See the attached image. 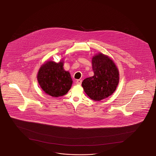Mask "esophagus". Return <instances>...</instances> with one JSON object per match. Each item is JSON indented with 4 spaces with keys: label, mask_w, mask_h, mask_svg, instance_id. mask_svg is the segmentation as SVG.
<instances>
[{
    "label": "esophagus",
    "mask_w": 156,
    "mask_h": 156,
    "mask_svg": "<svg viewBox=\"0 0 156 156\" xmlns=\"http://www.w3.org/2000/svg\"><path fill=\"white\" fill-rule=\"evenodd\" d=\"M82 83V80H78L77 81H76V84L77 85H81Z\"/></svg>",
    "instance_id": "obj_1"
}]
</instances>
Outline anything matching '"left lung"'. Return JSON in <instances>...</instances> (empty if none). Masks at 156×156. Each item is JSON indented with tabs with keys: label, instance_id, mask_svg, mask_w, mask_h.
I'll use <instances>...</instances> for the list:
<instances>
[{
	"label": "left lung",
	"instance_id": "left-lung-1",
	"mask_svg": "<svg viewBox=\"0 0 156 156\" xmlns=\"http://www.w3.org/2000/svg\"><path fill=\"white\" fill-rule=\"evenodd\" d=\"M91 63L94 75L85 79L82 86L89 97L99 101L116 90L119 82V72L111 58L102 53L93 56Z\"/></svg>",
	"mask_w": 156,
	"mask_h": 156
}]
</instances>
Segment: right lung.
<instances>
[{
	"instance_id": "right-lung-1",
	"label": "right lung",
	"mask_w": 156,
	"mask_h": 156,
	"mask_svg": "<svg viewBox=\"0 0 156 156\" xmlns=\"http://www.w3.org/2000/svg\"><path fill=\"white\" fill-rule=\"evenodd\" d=\"M64 62L49 60L38 71V82L43 91L53 97L64 96L71 89L73 80L70 73L64 69Z\"/></svg>"
}]
</instances>
